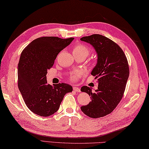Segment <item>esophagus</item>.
Segmentation results:
<instances>
[{"label":"esophagus","mask_w":149,"mask_h":149,"mask_svg":"<svg viewBox=\"0 0 149 149\" xmlns=\"http://www.w3.org/2000/svg\"><path fill=\"white\" fill-rule=\"evenodd\" d=\"M73 90H74V91H76V92H80L81 91V90L79 89V88H77V87H73Z\"/></svg>","instance_id":"esophagus-1"}]
</instances>
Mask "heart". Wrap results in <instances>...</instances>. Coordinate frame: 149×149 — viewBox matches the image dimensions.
Segmentation results:
<instances>
[{
    "instance_id": "heart-1",
    "label": "heart",
    "mask_w": 149,
    "mask_h": 149,
    "mask_svg": "<svg viewBox=\"0 0 149 149\" xmlns=\"http://www.w3.org/2000/svg\"><path fill=\"white\" fill-rule=\"evenodd\" d=\"M72 51H73V53H74V55H83V56H84L85 57H86L89 55L90 50L87 46L84 45V44L77 43L74 46V47H73ZM81 74H82V72L81 71L77 70L72 72L70 75V76H71L72 79L75 80L76 79L79 77Z\"/></svg>"
}]
</instances>
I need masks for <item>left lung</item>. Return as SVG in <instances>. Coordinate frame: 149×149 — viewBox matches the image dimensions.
Listing matches in <instances>:
<instances>
[{"label": "left lung", "mask_w": 149, "mask_h": 149, "mask_svg": "<svg viewBox=\"0 0 149 149\" xmlns=\"http://www.w3.org/2000/svg\"><path fill=\"white\" fill-rule=\"evenodd\" d=\"M81 40L91 44L97 53V63L91 74L99 83L95 92L87 86L81 88L91 101L81 109L90 118H100L111 113L122 99L129 75L128 61L120 47L108 38L95 34Z\"/></svg>", "instance_id": "left-lung-1"}]
</instances>
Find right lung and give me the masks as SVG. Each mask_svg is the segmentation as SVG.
<instances>
[{
  "instance_id": "right-lung-1",
  "label": "right lung",
  "mask_w": 149,
  "mask_h": 149,
  "mask_svg": "<svg viewBox=\"0 0 149 149\" xmlns=\"http://www.w3.org/2000/svg\"><path fill=\"white\" fill-rule=\"evenodd\" d=\"M74 38H38L22 51L18 65V87L31 111L49 116L59 108L65 95L72 92L68 84H47V70L51 68L58 54L70 45Z\"/></svg>"
}]
</instances>
